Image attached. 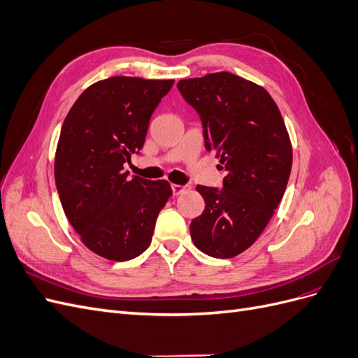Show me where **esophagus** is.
<instances>
[{"mask_svg": "<svg viewBox=\"0 0 358 358\" xmlns=\"http://www.w3.org/2000/svg\"><path fill=\"white\" fill-rule=\"evenodd\" d=\"M171 189H173V194H175V196H179V194L188 191L189 185H178V183H173Z\"/></svg>", "mask_w": 358, "mask_h": 358, "instance_id": "34e87169", "label": "esophagus"}]
</instances>
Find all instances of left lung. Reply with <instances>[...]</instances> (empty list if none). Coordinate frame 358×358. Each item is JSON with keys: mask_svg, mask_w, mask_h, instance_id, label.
Wrapping results in <instances>:
<instances>
[{"mask_svg": "<svg viewBox=\"0 0 358 358\" xmlns=\"http://www.w3.org/2000/svg\"><path fill=\"white\" fill-rule=\"evenodd\" d=\"M178 90L227 171L222 189L197 185L206 208L191 221V239L204 254L231 258L258 239L282 200L292 164L287 127L263 86L236 74L183 79Z\"/></svg>", "mask_w": 358, "mask_h": 358, "instance_id": "1", "label": "left lung"}]
</instances>
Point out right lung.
<instances>
[{
    "instance_id": "1",
    "label": "right lung",
    "mask_w": 358,
    "mask_h": 358,
    "mask_svg": "<svg viewBox=\"0 0 358 358\" xmlns=\"http://www.w3.org/2000/svg\"><path fill=\"white\" fill-rule=\"evenodd\" d=\"M173 83L128 76L95 82L62 124L55 154L62 209L83 245L112 262L146 251L173 194L164 179H128L124 171V162L143 148L149 119Z\"/></svg>"
}]
</instances>
